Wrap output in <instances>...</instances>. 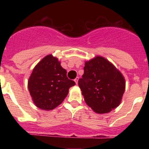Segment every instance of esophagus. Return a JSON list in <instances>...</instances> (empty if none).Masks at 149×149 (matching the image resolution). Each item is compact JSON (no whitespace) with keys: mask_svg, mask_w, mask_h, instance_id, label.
I'll use <instances>...</instances> for the list:
<instances>
[{"mask_svg":"<svg viewBox=\"0 0 149 149\" xmlns=\"http://www.w3.org/2000/svg\"><path fill=\"white\" fill-rule=\"evenodd\" d=\"M79 77H76V79H75V80H74V81L76 82V84H78V81H79Z\"/></svg>","mask_w":149,"mask_h":149,"instance_id":"1","label":"esophagus"}]
</instances>
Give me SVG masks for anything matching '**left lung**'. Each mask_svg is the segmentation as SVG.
Returning <instances> with one entry per match:
<instances>
[{
	"label": "left lung",
	"mask_w": 149,
	"mask_h": 149,
	"mask_svg": "<svg viewBox=\"0 0 149 149\" xmlns=\"http://www.w3.org/2000/svg\"><path fill=\"white\" fill-rule=\"evenodd\" d=\"M84 70L79 86L87 105L98 114L108 113L119 106L125 89L120 71L100 55L86 61Z\"/></svg>",
	"instance_id": "obj_1"
}]
</instances>
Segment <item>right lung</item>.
<instances>
[{"mask_svg": "<svg viewBox=\"0 0 149 149\" xmlns=\"http://www.w3.org/2000/svg\"><path fill=\"white\" fill-rule=\"evenodd\" d=\"M66 74L65 69L52 55H47L36 65L29 79L28 88L37 107L52 110L63 102L69 88L76 84Z\"/></svg>", "mask_w": 149, "mask_h": 149, "instance_id": "1", "label": "right lung"}]
</instances>
